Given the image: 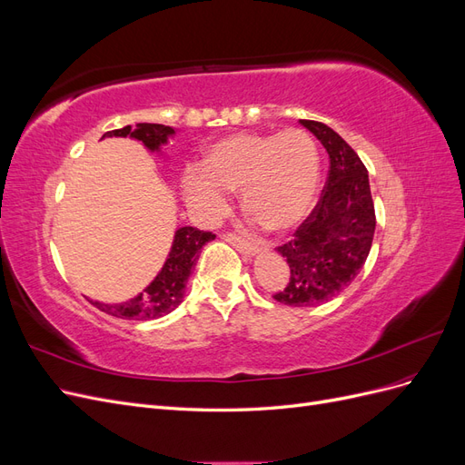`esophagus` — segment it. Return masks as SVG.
<instances>
[{
  "instance_id": "esophagus-1",
  "label": "esophagus",
  "mask_w": 465,
  "mask_h": 465,
  "mask_svg": "<svg viewBox=\"0 0 465 465\" xmlns=\"http://www.w3.org/2000/svg\"><path fill=\"white\" fill-rule=\"evenodd\" d=\"M224 241L231 242L238 252H241V254H244V256H248V258L256 256L258 252H260V248H258L256 244H252V242H248V241H242V238L236 236V234H224Z\"/></svg>"
}]
</instances>
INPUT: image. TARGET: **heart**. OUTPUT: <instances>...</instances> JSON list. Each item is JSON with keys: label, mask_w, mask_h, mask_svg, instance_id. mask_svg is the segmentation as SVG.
<instances>
[{"label": "heart", "mask_w": 465, "mask_h": 465, "mask_svg": "<svg viewBox=\"0 0 465 465\" xmlns=\"http://www.w3.org/2000/svg\"><path fill=\"white\" fill-rule=\"evenodd\" d=\"M320 182L318 151L302 130L234 134L205 153L182 180L188 207L202 221H217L229 207L227 192L241 193L252 227L287 232L306 219Z\"/></svg>", "instance_id": "heart-1"}]
</instances>
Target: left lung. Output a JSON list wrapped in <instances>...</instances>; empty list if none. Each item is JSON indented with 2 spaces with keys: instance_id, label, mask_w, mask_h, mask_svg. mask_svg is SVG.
Instances as JSON below:
<instances>
[{
  "instance_id": "left-lung-1",
  "label": "left lung",
  "mask_w": 465,
  "mask_h": 465,
  "mask_svg": "<svg viewBox=\"0 0 465 465\" xmlns=\"http://www.w3.org/2000/svg\"><path fill=\"white\" fill-rule=\"evenodd\" d=\"M330 154L326 188L292 241L277 252L289 263L291 277L273 294L281 304L308 308L337 297L351 285L369 258L376 217L369 173L359 154L330 125L301 120Z\"/></svg>"
}]
</instances>
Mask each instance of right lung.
I'll return each mask as SVG.
<instances>
[{"mask_svg": "<svg viewBox=\"0 0 465 465\" xmlns=\"http://www.w3.org/2000/svg\"><path fill=\"white\" fill-rule=\"evenodd\" d=\"M174 134L176 130L171 128V125L143 122L135 124L134 128L132 125H125L122 130L106 132L103 137H132L142 142L151 153L161 154L163 145H166L168 139ZM213 238L215 234L211 232H203L193 227H180L174 232L171 252H168L161 272L142 292L135 294L130 301L116 304L91 299L89 302L94 304L98 311L124 320H154L171 314L184 301L186 283L192 275V270L198 263L203 246L213 241Z\"/></svg>", "mask_w": 465, "mask_h": 465, "instance_id": "right-lung-1", "label": "right lung"}]
</instances>
